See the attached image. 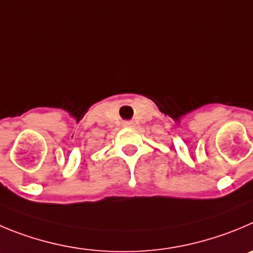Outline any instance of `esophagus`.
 <instances>
[{"instance_id": "34e87169", "label": "esophagus", "mask_w": 253, "mask_h": 253, "mask_svg": "<svg viewBox=\"0 0 253 253\" xmlns=\"http://www.w3.org/2000/svg\"><path fill=\"white\" fill-rule=\"evenodd\" d=\"M124 126L125 127H131L132 126V122H125Z\"/></svg>"}]
</instances>
